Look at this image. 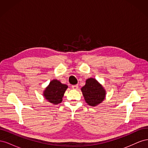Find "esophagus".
I'll return each mask as SVG.
<instances>
[{
	"instance_id": "34e87169",
	"label": "esophagus",
	"mask_w": 148,
	"mask_h": 148,
	"mask_svg": "<svg viewBox=\"0 0 148 148\" xmlns=\"http://www.w3.org/2000/svg\"><path fill=\"white\" fill-rule=\"evenodd\" d=\"M78 88V85H77V84L73 85V86H71V88H72L73 89H75V90H76V89H77Z\"/></svg>"
}]
</instances>
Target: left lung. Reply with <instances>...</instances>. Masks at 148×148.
<instances>
[{"instance_id": "1", "label": "left lung", "mask_w": 148, "mask_h": 148, "mask_svg": "<svg viewBox=\"0 0 148 148\" xmlns=\"http://www.w3.org/2000/svg\"><path fill=\"white\" fill-rule=\"evenodd\" d=\"M84 99L87 104L92 107L97 106L104 101L106 96V89L95 78H89L81 88Z\"/></svg>"}]
</instances>
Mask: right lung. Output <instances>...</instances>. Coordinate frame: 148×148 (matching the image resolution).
I'll return each instance as SVG.
<instances>
[{
    "label": "right lung",
    "mask_w": 148,
    "mask_h": 148,
    "mask_svg": "<svg viewBox=\"0 0 148 148\" xmlns=\"http://www.w3.org/2000/svg\"><path fill=\"white\" fill-rule=\"evenodd\" d=\"M68 86L57 79H53L43 91V96L52 104H58L62 101L64 93Z\"/></svg>",
    "instance_id": "1"
}]
</instances>
